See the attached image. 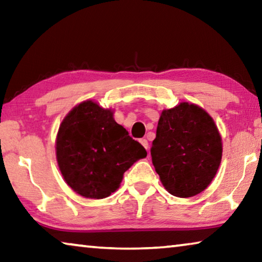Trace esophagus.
Here are the masks:
<instances>
[{
  "label": "esophagus",
  "instance_id": "34e87169",
  "mask_svg": "<svg viewBox=\"0 0 262 262\" xmlns=\"http://www.w3.org/2000/svg\"><path fill=\"white\" fill-rule=\"evenodd\" d=\"M140 142H141V144L143 145V147L148 150V148H149V143H148V140L147 139H141L140 140Z\"/></svg>",
  "mask_w": 262,
  "mask_h": 262
}]
</instances>
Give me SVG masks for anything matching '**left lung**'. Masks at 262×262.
<instances>
[{"mask_svg":"<svg viewBox=\"0 0 262 262\" xmlns=\"http://www.w3.org/2000/svg\"><path fill=\"white\" fill-rule=\"evenodd\" d=\"M150 152L164 187L174 196L190 198L214 179L222 159V140L206 111L181 103L162 112Z\"/></svg>","mask_w":262,"mask_h":262,"instance_id":"left-lung-1","label":"left lung"}]
</instances>
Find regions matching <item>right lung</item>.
Listing matches in <instances>:
<instances>
[{
	"mask_svg": "<svg viewBox=\"0 0 262 262\" xmlns=\"http://www.w3.org/2000/svg\"><path fill=\"white\" fill-rule=\"evenodd\" d=\"M147 151L114 121L111 110L91 100L70 111L56 139V159L63 178L88 199L110 196L123 173Z\"/></svg>",
	"mask_w": 262,
	"mask_h": 262,
	"instance_id": "right-lung-1",
	"label": "right lung"
}]
</instances>
